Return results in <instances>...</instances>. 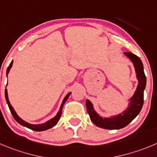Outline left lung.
<instances>
[{
    "label": "left lung",
    "instance_id": "1",
    "mask_svg": "<svg viewBox=\"0 0 157 157\" xmlns=\"http://www.w3.org/2000/svg\"><path fill=\"white\" fill-rule=\"evenodd\" d=\"M134 64L139 85L134 95L130 99V105L124 113L112 118H103L94 110L93 105L89 100L86 101V107L90 120L97 126L105 129H119L128 125L141 111L144 102V90L146 84V77L143 70V65L140 57L132 52H124Z\"/></svg>",
    "mask_w": 157,
    "mask_h": 157
}]
</instances>
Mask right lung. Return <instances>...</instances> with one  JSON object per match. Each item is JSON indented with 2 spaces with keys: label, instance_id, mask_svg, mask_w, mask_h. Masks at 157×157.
<instances>
[{
  "label": "right lung",
  "instance_id": "1",
  "mask_svg": "<svg viewBox=\"0 0 157 157\" xmlns=\"http://www.w3.org/2000/svg\"><path fill=\"white\" fill-rule=\"evenodd\" d=\"M12 64H13V61H11V63H10L9 67H8V69H7V73H6V74H7V75H8V73H9V70H10V69H11V67H12ZM70 94L71 93H69L68 94H67V96L64 98L63 101L62 105H61V106H60V108H59V112L57 113V115H56L53 118L50 119L49 121H46V122L44 123V124H41V125H31V124H29V123L25 122V121H23L21 118H20L18 116H17V114H16V112H14V108H12V106H11V104H10L9 101H8V92H7V90H6V89H5V98H6V101H7V103H8V107H9L10 111H11V113L12 114V115H13V117H14V119H15L16 121H17V122L20 124V125H23V126L27 127V128H30V129H32V130H34V131L41 132V131H45V130H47L50 128H52L54 125H56L57 122H58L59 120V118H60L61 114H62L63 106V105H64V103L66 102V101L68 99V98H69V96H70Z\"/></svg>",
  "mask_w": 157,
  "mask_h": 157
}]
</instances>
